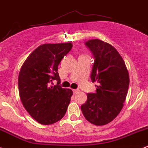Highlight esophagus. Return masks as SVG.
Listing matches in <instances>:
<instances>
[{
	"label": "esophagus",
	"mask_w": 148,
	"mask_h": 148,
	"mask_svg": "<svg viewBox=\"0 0 148 148\" xmlns=\"http://www.w3.org/2000/svg\"><path fill=\"white\" fill-rule=\"evenodd\" d=\"M72 91H73V93L75 94V93H77V92H79V90H78V89H72Z\"/></svg>",
	"instance_id": "obj_1"
}]
</instances>
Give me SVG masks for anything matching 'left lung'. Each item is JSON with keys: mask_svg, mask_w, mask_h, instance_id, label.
<instances>
[{"mask_svg": "<svg viewBox=\"0 0 148 148\" xmlns=\"http://www.w3.org/2000/svg\"><path fill=\"white\" fill-rule=\"evenodd\" d=\"M86 45L95 58L91 80L98 85L95 93L87 94L81 109L87 121L103 126L114 119L123 108L129 86V71L122 57L111 44L92 39Z\"/></svg>", "mask_w": 148, "mask_h": 148, "instance_id": "1", "label": "left lung"}]
</instances>
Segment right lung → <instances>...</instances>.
I'll return each mask as SVG.
<instances>
[{
	"mask_svg": "<svg viewBox=\"0 0 148 148\" xmlns=\"http://www.w3.org/2000/svg\"><path fill=\"white\" fill-rule=\"evenodd\" d=\"M72 48L71 43L40 45L26 59L19 71V98L24 108L39 124L50 125L65 114L73 92L59 85L58 65Z\"/></svg>",
	"mask_w": 148,
	"mask_h": 148,
	"instance_id": "1",
	"label": "right lung"
}]
</instances>
